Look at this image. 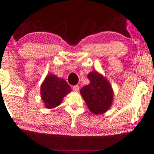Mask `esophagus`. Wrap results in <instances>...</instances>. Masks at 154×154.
<instances>
[{"mask_svg":"<svg viewBox=\"0 0 154 154\" xmlns=\"http://www.w3.org/2000/svg\"><path fill=\"white\" fill-rule=\"evenodd\" d=\"M73 90L75 92H78L79 91V86H78V85H75V86H73Z\"/></svg>","mask_w":154,"mask_h":154,"instance_id":"obj_1","label":"esophagus"}]
</instances>
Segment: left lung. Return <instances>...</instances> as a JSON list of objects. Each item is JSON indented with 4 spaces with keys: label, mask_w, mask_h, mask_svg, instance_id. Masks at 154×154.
Returning <instances> with one entry per match:
<instances>
[{
    "label": "left lung",
    "mask_w": 154,
    "mask_h": 154,
    "mask_svg": "<svg viewBox=\"0 0 154 154\" xmlns=\"http://www.w3.org/2000/svg\"><path fill=\"white\" fill-rule=\"evenodd\" d=\"M90 83L81 89L80 93L88 109L95 115L103 114L113 104V91L107 79L93 71L88 74Z\"/></svg>",
    "instance_id": "left-lung-1"
}]
</instances>
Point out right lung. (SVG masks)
Returning <instances> with one entry per match:
<instances>
[{
    "instance_id": "right-lung-1",
    "label": "right lung",
    "mask_w": 154,
    "mask_h": 154,
    "mask_svg": "<svg viewBox=\"0 0 154 154\" xmlns=\"http://www.w3.org/2000/svg\"><path fill=\"white\" fill-rule=\"evenodd\" d=\"M71 88L65 79L53 73L47 75L41 86V96L45 108L54 109L62 103Z\"/></svg>"
}]
</instances>
